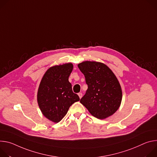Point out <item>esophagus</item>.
Wrapping results in <instances>:
<instances>
[{
	"mask_svg": "<svg viewBox=\"0 0 157 157\" xmlns=\"http://www.w3.org/2000/svg\"><path fill=\"white\" fill-rule=\"evenodd\" d=\"M78 97H79L80 98H81L82 97V93H78Z\"/></svg>",
	"mask_w": 157,
	"mask_h": 157,
	"instance_id": "esophagus-1",
	"label": "esophagus"
}]
</instances>
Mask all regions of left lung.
<instances>
[{"label": "left lung", "instance_id": "1", "mask_svg": "<svg viewBox=\"0 0 157 157\" xmlns=\"http://www.w3.org/2000/svg\"><path fill=\"white\" fill-rule=\"evenodd\" d=\"M88 89L80 103L98 119L112 115L120 107L122 91L115 74L105 64L85 61L78 65Z\"/></svg>", "mask_w": 157, "mask_h": 157}]
</instances>
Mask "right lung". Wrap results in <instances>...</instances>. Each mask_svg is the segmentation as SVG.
Masks as SVG:
<instances>
[{
	"mask_svg": "<svg viewBox=\"0 0 157 157\" xmlns=\"http://www.w3.org/2000/svg\"><path fill=\"white\" fill-rule=\"evenodd\" d=\"M72 70L71 63L51 67L40 83L37 92L39 106L42 114L53 122H59L70 107L80 100L68 81Z\"/></svg>",
	"mask_w": 157,
	"mask_h": 157,
	"instance_id": "obj_1",
	"label": "right lung"
}]
</instances>
